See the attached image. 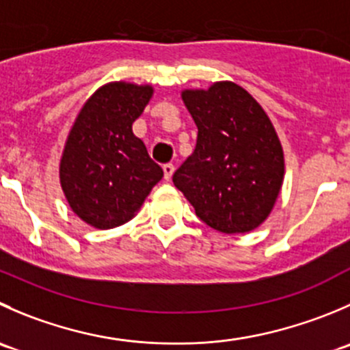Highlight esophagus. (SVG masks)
<instances>
[{"mask_svg":"<svg viewBox=\"0 0 350 350\" xmlns=\"http://www.w3.org/2000/svg\"><path fill=\"white\" fill-rule=\"evenodd\" d=\"M164 179L165 181H171V178H172V174H174V164H164Z\"/></svg>","mask_w":350,"mask_h":350,"instance_id":"esophagus-1","label":"esophagus"}]
</instances>
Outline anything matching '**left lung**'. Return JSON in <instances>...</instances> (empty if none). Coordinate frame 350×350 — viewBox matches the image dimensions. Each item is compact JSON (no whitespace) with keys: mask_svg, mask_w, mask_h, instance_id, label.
Wrapping results in <instances>:
<instances>
[{"mask_svg":"<svg viewBox=\"0 0 350 350\" xmlns=\"http://www.w3.org/2000/svg\"><path fill=\"white\" fill-rule=\"evenodd\" d=\"M181 97L198 137L172 183L212 229H256L272 212L284 181V152L272 121L232 81L185 90Z\"/></svg>","mask_w":350,"mask_h":350,"instance_id":"8db88e82","label":"left lung"}]
</instances>
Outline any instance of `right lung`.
Listing matches in <instances>:
<instances>
[{"mask_svg": "<svg viewBox=\"0 0 350 350\" xmlns=\"http://www.w3.org/2000/svg\"><path fill=\"white\" fill-rule=\"evenodd\" d=\"M152 92L150 85H104L85 103L68 135L61 188L71 210L97 229L128 222L164 176L131 128Z\"/></svg>", "mask_w": 350, "mask_h": 350, "instance_id": "add662e5", "label": "right lung"}]
</instances>
